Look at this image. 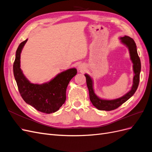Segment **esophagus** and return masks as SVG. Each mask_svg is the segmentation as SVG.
I'll return each mask as SVG.
<instances>
[{"mask_svg": "<svg viewBox=\"0 0 152 152\" xmlns=\"http://www.w3.org/2000/svg\"><path fill=\"white\" fill-rule=\"evenodd\" d=\"M86 67H85V66L83 65V64H80V65L78 66V69H79V70L80 71V72H83L84 70H85V68Z\"/></svg>", "mask_w": 152, "mask_h": 152, "instance_id": "esophagus-1", "label": "esophagus"}]
</instances>
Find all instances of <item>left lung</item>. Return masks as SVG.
I'll list each match as a JSON object with an SVG mask.
<instances>
[{"label":"left lung","mask_w":152,"mask_h":152,"mask_svg":"<svg viewBox=\"0 0 152 152\" xmlns=\"http://www.w3.org/2000/svg\"><path fill=\"white\" fill-rule=\"evenodd\" d=\"M121 42L127 47L129 50L131 59L133 63V71L134 73L133 77V84L131 89L122 97L112 99H103L96 96L93 89V81L91 77L87 74H85L86 78L87 86L88 87L89 93V98L91 102L94 107L99 110L111 111L120 107L124 103L129 99L135 93L140 82V75L141 72V61L137 54L136 43L132 38L128 36H124L120 38Z\"/></svg>","instance_id":"1"}]
</instances>
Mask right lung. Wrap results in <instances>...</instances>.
<instances>
[{"label":"right lung","mask_w":152,"mask_h":152,"mask_svg":"<svg viewBox=\"0 0 152 152\" xmlns=\"http://www.w3.org/2000/svg\"><path fill=\"white\" fill-rule=\"evenodd\" d=\"M27 40L22 42L18 46L13 64L14 76L18 90L25 102L38 111L48 114L56 112L65 102L67 86L77 74V69L70 68L64 71L46 83H31L20 68V55Z\"/></svg>","instance_id":"obj_1"}]
</instances>
